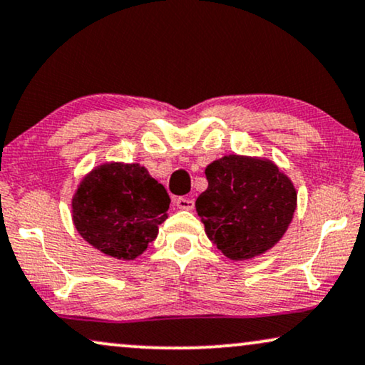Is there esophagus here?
<instances>
[{
	"label": "esophagus",
	"mask_w": 365,
	"mask_h": 365,
	"mask_svg": "<svg viewBox=\"0 0 365 365\" xmlns=\"http://www.w3.org/2000/svg\"><path fill=\"white\" fill-rule=\"evenodd\" d=\"M175 207L180 208V210H193V207H195V202H193L192 198L178 197V198H175Z\"/></svg>",
	"instance_id": "obj_1"
}]
</instances>
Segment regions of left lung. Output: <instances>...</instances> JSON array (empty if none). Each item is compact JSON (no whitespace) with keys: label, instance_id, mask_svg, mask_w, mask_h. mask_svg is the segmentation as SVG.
<instances>
[{"label":"left lung","instance_id":"obj_1","mask_svg":"<svg viewBox=\"0 0 365 365\" xmlns=\"http://www.w3.org/2000/svg\"><path fill=\"white\" fill-rule=\"evenodd\" d=\"M197 212L213 245L230 260L255 259L280 242L297 208L294 182L264 157L225 155L207 165Z\"/></svg>","mask_w":365,"mask_h":365}]
</instances>
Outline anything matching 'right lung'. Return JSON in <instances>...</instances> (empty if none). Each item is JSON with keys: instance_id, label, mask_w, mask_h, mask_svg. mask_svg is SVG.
Wrapping results in <instances>:
<instances>
[{"instance_id": "right-lung-1", "label": "right lung", "mask_w": 365, "mask_h": 365, "mask_svg": "<svg viewBox=\"0 0 365 365\" xmlns=\"http://www.w3.org/2000/svg\"><path fill=\"white\" fill-rule=\"evenodd\" d=\"M170 197L140 163L105 162L85 175L71 198L81 239L101 254L135 260L168 218Z\"/></svg>"}]
</instances>
